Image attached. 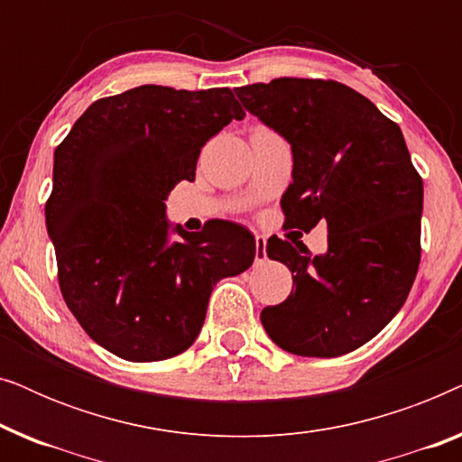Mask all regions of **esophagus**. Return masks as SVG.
Listing matches in <instances>:
<instances>
[{"label":"esophagus","instance_id":"obj_1","mask_svg":"<svg viewBox=\"0 0 462 462\" xmlns=\"http://www.w3.org/2000/svg\"><path fill=\"white\" fill-rule=\"evenodd\" d=\"M254 242H256V263H264L267 261V239L263 236H256Z\"/></svg>","mask_w":462,"mask_h":462}]
</instances>
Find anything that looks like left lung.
<instances>
[{"mask_svg": "<svg viewBox=\"0 0 462 462\" xmlns=\"http://www.w3.org/2000/svg\"><path fill=\"white\" fill-rule=\"evenodd\" d=\"M236 94L292 147L286 225L309 233L328 223L326 254L267 242L269 258L294 273V288L263 309L264 330L294 356L356 351L395 318L420 263L422 179L400 125L332 79L280 78Z\"/></svg>", "mask_w": 462, "mask_h": 462, "instance_id": "1", "label": "left lung"}]
</instances>
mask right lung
I'll use <instances>...</instances> for the list:
<instances>
[{"mask_svg":"<svg viewBox=\"0 0 462 462\" xmlns=\"http://www.w3.org/2000/svg\"><path fill=\"white\" fill-rule=\"evenodd\" d=\"M244 116L229 88L138 86L92 103L56 147L46 226L59 286L113 356L160 362L189 349L217 282L254 261L244 226L220 220L187 233L166 218L168 195L195 179L201 147Z\"/></svg>","mask_w":462,"mask_h":462,"instance_id":"right-lung-1","label":"right lung"}]
</instances>
